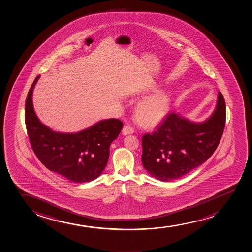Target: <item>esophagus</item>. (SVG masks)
<instances>
[{
  "label": "esophagus",
  "instance_id": "obj_1",
  "mask_svg": "<svg viewBox=\"0 0 252 252\" xmlns=\"http://www.w3.org/2000/svg\"><path fill=\"white\" fill-rule=\"evenodd\" d=\"M134 132V130H133V128L130 126H128V125H126L123 129H122V134L123 135H130V134H132Z\"/></svg>",
  "mask_w": 252,
  "mask_h": 252
}]
</instances>
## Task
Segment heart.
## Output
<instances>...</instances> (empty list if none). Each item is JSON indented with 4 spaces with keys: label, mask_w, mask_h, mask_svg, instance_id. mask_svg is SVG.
<instances>
[{
    "label": "heart",
    "mask_w": 252,
    "mask_h": 252,
    "mask_svg": "<svg viewBox=\"0 0 252 252\" xmlns=\"http://www.w3.org/2000/svg\"><path fill=\"white\" fill-rule=\"evenodd\" d=\"M171 105V96L167 92L157 93L139 104L135 110V118L145 127L158 124L167 114Z\"/></svg>",
    "instance_id": "heart-1"
}]
</instances>
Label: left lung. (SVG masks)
Segmentation results:
<instances>
[{"label":"left lung","instance_id":"8db88e82","mask_svg":"<svg viewBox=\"0 0 252 252\" xmlns=\"http://www.w3.org/2000/svg\"><path fill=\"white\" fill-rule=\"evenodd\" d=\"M225 99L218 93L214 112L203 122L169 113L152 134L142 136L141 161L151 176L170 182L189 173L214 153L225 129Z\"/></svg>","mask_w":252,"mask_h":252}]
</instances>
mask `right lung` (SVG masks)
Here are the masks:
<instances>
[{
	"instance_id": "right-lung-1",
	"label": "right lung",
	"mask_w": 252,
	"mask_h": 252,
	"mask_svg": "<svg viewBox=\"0 0 252 252\" xmlns=\"http://www.w3.org/2000/svg\"><path fill=\"white\" fill-rule=\"evenodd\" d=\"M39 77L33 81L25 104V122L33 152L48 170L70 182L95 180L106 167L110 146L117 138L123 123L112 118L77 133L53 131L39 121L33 109V90Z\"/></svg>"
}]
</instances>
